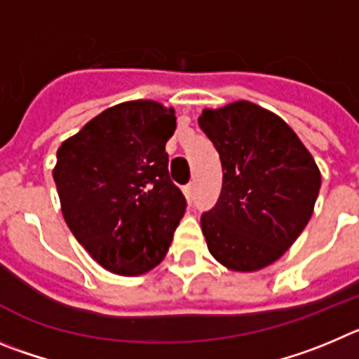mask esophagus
Returning a JSON list of instances; mask_svg holds the SVG:
<instances>
[{"label": "esophagus", "instance_id": "1", "mask_svg": "<svg viewBox=\"0 0 359 359\" xmlns=\"http://www.w3.org/2000/svg\"><path fill=\"white\" fill-rule=\"evenodd\" d=\"M184 193H186L187 200H193L195 198V184H187L186 187H184Z\"/></svg>", "mask_w": 359, "mask_h": 359}]
</instances>
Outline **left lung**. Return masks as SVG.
<instances>
[{
  "mask_svg": "<svg viewBox=\"0 0 359 359\" xmlns=\"http://www.w3.org/2000/svg\"><path fill=\"white\" fill-rule=\"evenodd\" d=\"M198 125L219 154L224 182L200 225L218 263L256 272L304 231L320 191V170L286 121L250 102L205 109Z\"/></svg>",
  "mask_w": 359,
  "mask_h": 359,
  "instance_id": "1",
  "label": "left lung"
}]
</instances>
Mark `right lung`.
I'll return each mask as SVG.
<instances>
[{"instance_id": "right-lung-1", "label": "right lung", "mask_w": 359, "mask_h": 359, "mask_svg": "<svg viewBox=\"0 0 359 359\" xmlns=\"http://www.w3.org/2000/svg\"><path fill=\"white\" fill-rule=\"evenodd\" d=\"M173 109L154 100L114 105L57 150L53 180L67 227L96 263L141 276L161 263L186 211L168 172Z\"/></svg>"}]
</instances>
